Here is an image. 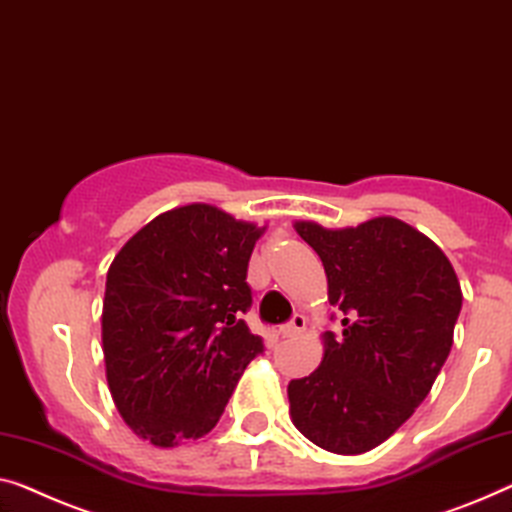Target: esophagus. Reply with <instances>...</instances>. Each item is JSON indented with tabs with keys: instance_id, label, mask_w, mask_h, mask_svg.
I'll return each mask as SVG.
<instances>
[{
	"instance_id": "esophagus-1",
	"label": "esophagus",
	"mask_w": 512,
	"mask_h": 512,
	"mask_svg": "<svg viewBox=\"0 0 512 512\" xmlns=\"http://www.w3.org/2000/svg\"><path fill=\"white\" fill-rule=\"evenodd\" d=\"M305 331V317L303 315H294L292 322L287 326H282V338H296V335H301Z\"/></svg>"
}]
</instances>
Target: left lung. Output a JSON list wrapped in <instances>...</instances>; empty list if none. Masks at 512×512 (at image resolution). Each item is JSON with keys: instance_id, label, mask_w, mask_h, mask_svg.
<instances>
[{"instance_id": "left-lung-1", "label": "left lung", "mask_w": 512, "mask_h": 512, "mask_svg": "<svg viewBox=\"0 0 512 512\" xmlns=\"http://www.w3.org/2000/svg\"><path fill=\"white\" fill-rule=\"evenodd\" d=\"M294 230L322 259L342 333L326 331L319 368L289 381V416L324 451L368 453L414 414L444 368L460 280L444 250L400 218L296 220Z\"/></svg>"}]
</instances>
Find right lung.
Wrapping results in <instances>:
<instances>
[{"mask_svg": "<svg viewBox=\"0 0 512 512\" xmlns=\"http://www.w3.org/2000/svg\"><path fill=\"white\" fill-rule=\"evenodd\" d=\"M266 225L216 204L163 211L112 259L101 338L119 416L158 448L209 434L264 345L243 322Z\"/></svg>", "mask_w": 512, "mask_h": 512, "instance_id": "1", "label": "right lung"}]
</instances>
